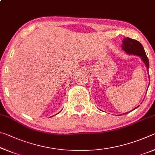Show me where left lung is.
Instances as JSON below:
<instances>
[{"instance_id":"1","label":"left lung","mask_w":155,"mask_h":155,"mask_svg":"<svg viewBox=\"0 0 155 155\" xmlns=\"http://www.w3.org/2000/svg\"><path fill=\"white\" fill-rule=\"evenodd\" d=\"M122 48L123 51H124L128 54H133V55H137V56L140 57L141 58V60H142L143 62L144 63V64L146 65L147 70H148V68H149L148 59L146 56V54L145 52V51H144L143 47L142 45H141V44L140 42H139L138 41L135 40H133V39H130L129 38H124V40H123V42L122 44ZM137 107H139V106L135 107L133 110L137 109ZM128 114V112L125 113L124 114Z\"/></svg>"}]
</instances>
